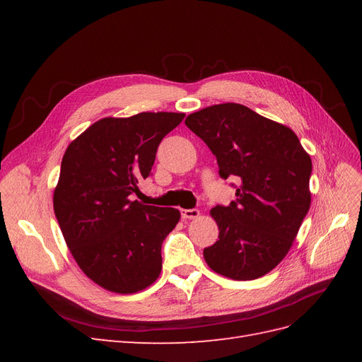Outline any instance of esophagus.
<instances>
[{"label": "esophagus", "mask_w": 362, "mask_h": 362, "mask_svg": "<svg viewBox=\"0 0 362 362\" xmlns=\"http://www.w3.org/2000/svg\"><path fill=\"white\" fill-rule=\"evenodd\" d=\"M199 216H201V213H199V210H196V208H192V210H181V217L184 218V221H187V218H196Z\"/></svg>", "instance_id": "esophagus-1"}]
</instances>
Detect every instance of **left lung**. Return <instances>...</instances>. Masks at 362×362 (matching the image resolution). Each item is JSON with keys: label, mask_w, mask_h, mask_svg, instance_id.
Wrapping results in <instances>:
<instances>
[{"label": "left lung", "mask_w": 362, "mask_h": 362, "mask_svg": "<svg viewBox=\"0 0 362 362\" xmlns=\"http://www.w3.org/2000/svg\"><path fill=\"white\" fill-rule=\"evenodd\" d=\"M217 158L223 180L237 177L235 201L210 211L218 240L204 249L211 270L235 281L264 276L288 254L310 210L308 156L288 127L226 103L185 119Z\"/></svg>", "instance_id": "1"}]
</instances>
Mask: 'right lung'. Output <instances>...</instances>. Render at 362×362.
Instances as JSON below:
<instances>
[{"mask_svg": "<svg viewBox=\"0 0 362 362\" xmlns=\"http://www.w3.org/2000/svg\"><path fill=\"white\" fill-rule=\"evenodd\" d=\"M184 116L104 117L64 152L54 213L76 264L108 291L137 293L160 276L163 240L181 214L133 201V194L149 177L160 141Z\"/></svg>", "mask_w": 362, "mask_h": 362, "instance_id": "right-lung-1", "label": "right lung"}]
</instances>
